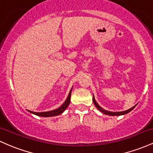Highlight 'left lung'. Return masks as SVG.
<instances>
[{"label":"left lung","mask_w":153,"mask_h":153,"mask_svg":"<svg viewBox=\"0 0 153 153\" xmlns=\"http://www.w3.org/2000/svg\"><path fill=\"white\" fill-rule=\"evenodd\" d=\"M93 101H94V103L95 104V106H96V108L99 109L100 111H101L102 113L105 114L106 115H110V116H120V115H124V114H126L129 113V112H130L131 110L133 109V108H134L135 106H136V105H135L134 106L131 107V108H129V109H128L127 111H119V112H112V111H106L105 109H103V108H101V106H99V104H98L97 102L96 101V100H95V98H94V96H93Z\"/></svg>","instance_id":"left-lung-1"}]
</instances>
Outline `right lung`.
Wrapping results in <instances>:
<instances>
[{
	"label": "right lung",
	"instance_id": "obj_1",
	"mask_svg": "<svg viewBox=\"0 0 153 153\" xmlns=\"http://www.w3.org/2000/svg\"><path fill=\"white\" fill-rule=\"evenodd\" d=\"M71 91L72 89L70 91L69 94H68V98L65 100L63 104L60 107H59L58 108L55 110L50 111H45V112H34L31 111H29V112L33 114H35L36 116H39V117H54V116H57L63 113L65 110L68 108V105L70 104V102H71Z\"/></svg>",
	"mask_w": 153,
	"mask_h": 153
}]
</instances>
